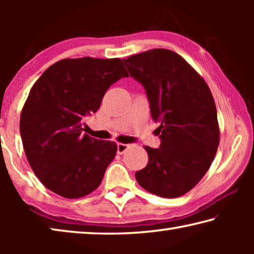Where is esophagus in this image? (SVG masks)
Masks as SVG:
<instances>
[{"mask_svg":"<svg viewBox=\"0 0 254 254\" xmlns=\"http://www.w3.org/2000/svg\"><path fill=\"white\" fill-rule=\"evenodd\" d=\"M128 149V144H124V143H118V148H117V152L118 154H123Z\"/></svg>","mask_w":254,"mask_h":254,"instance_id":"esophagus-1","label":"esophagus"}]
</instances>
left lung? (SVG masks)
<instances>
[{
  "label": "left lung",
  "instance_id": "8db88e82",
  "mask_svg": "<svg viewBox=\"0 0 254 254\" xmlns=\"http://www.w3.org/2000/svg\"><path fill=\"white\" fill-rule=\"evenodd\" d=\"M143 86L150 112L159 122L160 147H145L148 165L136 182L151 194L183 196L207 173L220 143L217 111L203 77L168 49H151L122 60Z\"/></svg>",
  "mask_w": 254,
  "mask_h": 254
}]
</instances>
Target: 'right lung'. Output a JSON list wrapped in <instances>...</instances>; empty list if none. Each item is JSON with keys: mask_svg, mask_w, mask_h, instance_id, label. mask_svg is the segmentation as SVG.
<instances>
[{"mask_svg": "<svg viewBox=\"0 0 254 254\" xmlns=\"http://www.w3.org/2000/svg\"><path fill=\"white\" fill-rule=\"evenodd\" d=\"M127 76L120 58L63 59L32 86L21 112V139L34 175L51 191L79 198L100 186L118 147L84 134L83 122L110 86Z\"/></svg>", "mask_w": 254, "mask_h": 254, "instance_id": "right-lung-1", "label": "right lung"}]
</instances>
